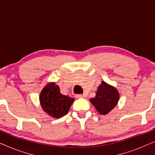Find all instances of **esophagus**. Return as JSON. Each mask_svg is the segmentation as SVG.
Segmentation results:
<instances>
[{
    "mask_svg": "<svg viewBox=\"0 0 155 155\" xmlns=\"http://www.w3.org/2000/svg\"><path fill=\"white\" fill-rule=\"evenodd\" d=\"M84 96L81 94H75V97L76 98L79 99V98H82V97H83Z\"/></svg>",
    "mask_w": 155,
    "mask_h": 155,
    "instance_id": "1",
    "label": "esophagus"
}]
</instances>
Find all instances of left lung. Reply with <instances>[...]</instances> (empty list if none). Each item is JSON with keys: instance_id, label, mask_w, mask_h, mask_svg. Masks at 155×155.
Returning <instances> with one entry per match:
<instances>
[{"instance_id": "1", "label": "left lung", "mask_w": 155, "mask_h": 155, "mask_svg": "<svg viewBox=\"0 0 155 155\" xmlns=\"http://www.w3.org/2000/svg\"><path fill=\"white\" fill-rule=\"evenodd\" d=\"M119 94L116 88L102 81L97 89L96 96L90 99V102L97 111L105 115L117 104Z\"/></svg>"}]
</instances>
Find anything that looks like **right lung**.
Wrapping results in <instances>:
<instances>
[{"mask_svg":"<svg viewBox=\"0 0 155 155\" xmlns=\"http://www.w3.org/2000/svg\"><path fill=\"white\" fill-rule=\"evenodd\" d=\"M39 100L44 111L52 117L60 118L68 114L74 99L63 95L59 87L52 82L41 91Z\"/></svg>","mask_w":155,"mask_h":155,"instance_id":"add662e5","label":"right lung"}]
</instances>
